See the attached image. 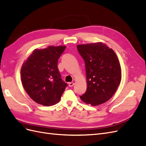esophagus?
<instances>
[{
    "label": "esophagus",
    "instance_id": "1",
    "mask_svg": "<svg viewBox=\"0 0 146 146\" xmlns=\"http://www.w3.org/2000/svg\"><path fill=\"white\" fill-rule=\"evenodd\" d=\"M74 85V82H69V87H72Z\"/></svg>",
    "mask_w": 146,
    "mask_h": 146
}]
</instances>
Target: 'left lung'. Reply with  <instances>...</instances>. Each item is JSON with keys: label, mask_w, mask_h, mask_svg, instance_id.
Segmentation results:
<instances>
[{"label": "left lung", "mask_w": 146, "mask_h": 146, "mask_svg": "<svg viewBox=\"0 0 146 146\" xmlns=\"http://www.w3.org/2000/svg\"><path fill=\"white\" fill-rule=\"evenodd\" d=\"M85 61L87 89L80 96L87 104L97 106L111 98L121 80V68L112 48L102 42L77 45Z\"/></svg>", "instance_id": "left-lung-1"}]
</instances>
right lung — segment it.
<instances>
[{
  "instance_id": "obj_1",
  "label": "right lung",
  "mask_w": 146,
  "mask_h": 146,
  "mask_svg": "<svg viewBox=\"0 0 146 146\" xmlns=\"http://www.w3.org/2000/svg\"><path fill=\"white\" fill-rule=\"evenodd\" d=\"M66 46L35 49L22 66L21 80L27 93L44 106L58 103L68 84L61 79L58 60Z\"/></svg>"
}]
</instances>
